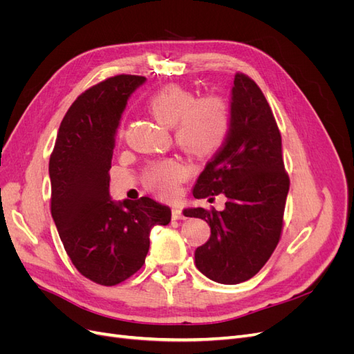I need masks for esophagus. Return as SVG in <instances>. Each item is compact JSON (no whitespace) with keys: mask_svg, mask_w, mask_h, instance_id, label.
<instances>
[{"mask_svg":"<svg viewBox=\"0 0 354 354\" xmlns=\"http://www.w3.org/2000/svg\"><path fill=\"white\" fill-rule=\"evenodd\" d=\"M173 218L174 220H185L186 217L183 216V212H181V209L178 207H173Z\"/></svg>","mask_w":354,"mask_h":354,"instance_id":"34e87169","label":"esophagus"}]
</instances>
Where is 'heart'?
Wrapping results in <instances>:
<instances>
[{"instance_id":"b5f03b06","label":"heart","mask_w":354,"mask_h":354,"mask_svg":"<svg viewBox=\"0 0 354 354\" xmlns=\"http://www.w3.org/2000/svg\"><path fill=\"white\" fill-rule=\"evenodd\" d=\"M149 111L167 127H176V142L190 155L205 158L223 145L229 131L227 104L217 95L198 99L181 87H168L149 100ZM186 177V167L177 159L153 164L147 183L160 195L169 196Z\"/></svg>"}]
</instances>
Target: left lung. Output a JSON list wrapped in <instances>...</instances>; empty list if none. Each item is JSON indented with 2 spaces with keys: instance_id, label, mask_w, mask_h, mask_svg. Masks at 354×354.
Wrapping results in <instances>:
<instances>
[{
  "instance_id": "left-lung-1",
  "label": "left lung",
  "mask_w": 354,
  "mask_h": 354,
  "mask_svg": "<svg viewBox=\"0 0 354 354\" xmlns=\"http://www.w3.org/2000/svg\"><path fill=\"white\" fill-rule=\"evenodd\" d=\"M229 131L203 168L194 196L223 194V211H183L205 220L211 236L195 251V264L211 281L236 285L251 279L270 259L282 232L289 178L282 138L264 94L251 78L236 73L229 103Z\"/></svg>"
}]
</instances>
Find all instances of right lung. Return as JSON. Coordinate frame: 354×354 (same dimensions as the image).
<instances>
[{
	"label": "right lung",
	"instance_id": "1",
	"mask_svg": "<svg viewBox=\"0 0 354 354\" xmlns=\"http://www.w3.org/2000/svg\"><path fill=\"white\" fill-rule=\"evenodd\" d=\"M145 77L116 75L72 103L50 156L51 216L78 272L104 286L133 276L145 263L155 226L171 209L151 198L112 201L109 169L115 136L130 95Z\"/></svg>",
	"mask_w": 354,
	"mask_h": 354
}]
</instances>
